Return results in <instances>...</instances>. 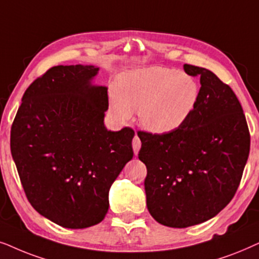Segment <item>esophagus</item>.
Masks as SVG:
<instances>
[{
    "label": "esophagus",
    "mask_w": 259,
    "mask_h": 259,
    "mask_svg": "<svg viewBox=\"0 0 259 259\" xmlns=\"http://www.w3.org/2000/svg\"><path fill=\"white\" fill-rule=\"evenodd\" d=\"M140 148H141V140L139 139V136L136 135L133 140V149H134V153H135V155L139 154Z\"/></svg>",
    "instance_id": "esophagus-1"
}]
</instances>
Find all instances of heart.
Instances as JSON below:
<instances>
[{
    "mask_svg": "<svg viewBox=\"0 0 259 259\" xmlns=\"http://www.w3.org/2000/svg\"><path fill=\"white\" fill-rule=\"evenodd\" d=\"M198 97L199 86L191 75L170 67L139 68L120 77L111 96V112L125 122L139 111L141 124L162 135L184 125Z\"/></svg>",
    "mask_w": 259,
    "mask_h": 259,
    "instance_id": "b5f03b06",
    "label": "heart"
}]
</instances>
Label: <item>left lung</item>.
I'll return each instance as SVG.
<instances>
[{"mask_svg":"<svg viewBox=\"0 0 259 259\" xmlns=\"http://www.w3.org/2000/svg\"><path fill=\"white\" fill-rule=\"evenodd\" d=\"M200 77L195 108L169 134L139 132V158L146 164L144 189L151 217L164 226L198 225L232 200L250 153V133L232 89L207 68L185 64Z\"/></svg>","mask_w":259,"mask_h":259,"instance_id":"8db88e82","label":"left lung"}]
</instances>
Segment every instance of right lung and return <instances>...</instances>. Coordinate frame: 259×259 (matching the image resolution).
<instances>
[{"label": "right lung", "instance_id": "obj_1", "mask_svg": "<svg viewBox=\"0 0 259 259\" xmlns=\"http://www.w3.org/2000/svg\"><path fill=\"white\" fill-rule=\"evenodd\" d=\"M98 67L54 66L26 90L10 132V150L34 209L58 225L101 223L109 191L134 156L132 127L104 125L108 88Z\"/></svg>", "mask_w": 259, "mask_h": 259}]
</instances>
